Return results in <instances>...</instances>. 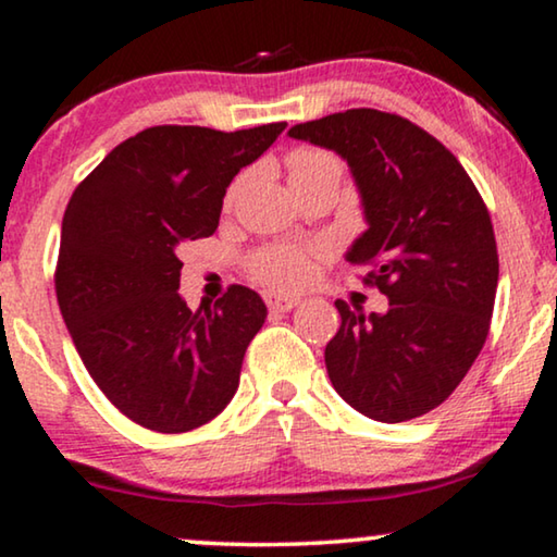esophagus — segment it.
I'll return each instance as SVG.
<instances>
[{
	"instance_id": "1",
	"label": "esophagus",
	"mask_w": 557,
	"mask_h": 557,
	"mask_svg": "<svg viewBox=\"0 0 557 557\" xmlns=\"http://www.w3.org/2000/svg\"><path fill=\"white\" fill-rule=\"evenodd\" d=\"M263 299H265V304H269V309L273 311V314H286V311H292L296 304H299L296 296H281L273 292H265Z\"/></svg>"
}]
</instances>
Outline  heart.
Returning <instances> with one entry per match:
<instances>
[{
  "mask_svg": "<svg viewBox=\"0 0 557 557\" xmlns=\"http://www.w3.org/2000/svg\"><path fill=\"white\" fill-rule=\"evenodd\" d=\"M288 174H292V182L314 180L322 174L342 177V162L322 149H294L288 154ZM250 273L263 286L292 292L311 278V250L292 246V243H273L250 256Z\"/></svg>",
  "mask_w": 557,
  "mask_h": 557,
  "instance_id": "heart-1",
  "label": "heart"
}]
</instances>
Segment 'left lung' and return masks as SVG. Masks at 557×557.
<instances>
[{"label":"left lung","mask_w":557,"mask_h":557,"mask_svg":"<svg viewBox=\"0 0 557 557\" xmlns=\"http://www.w3.org/2000/svg\"><path fill=\"white\" fill-rule=\"evenodd\" d=\"M292 139L332 149L360 189L368 231L347 261L368 265L383 314L337 299L330 380L380 423L429 413L456 391L490 334L499 258L490 210L451 151L413 121L375 109L307 121Z\"/></svg>","instance_id":"8db88e82"}]
</instances>
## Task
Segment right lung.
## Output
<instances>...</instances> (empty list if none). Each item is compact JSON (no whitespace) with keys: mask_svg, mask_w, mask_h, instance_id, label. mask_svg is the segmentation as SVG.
<instances>
[{"mask_svg":"<svg viewBox=\"0 0 557 557\" xmlns=\"http://www.w3.org/2000/svg\"><path fill=\"white\" fill-rule=\"evenodd\" d=\"M286 124L243 132L151 126L121 141L65 208L55 294L88 375L159 433L212 421L233 400L265 304L233 284L215 307L180 296L185 240L218 231L225 189Z\"/></svg>","mask_w":557,"mask_h":557,"instance_id":"right-lung-1","label":"right lung"}]
</instances>
